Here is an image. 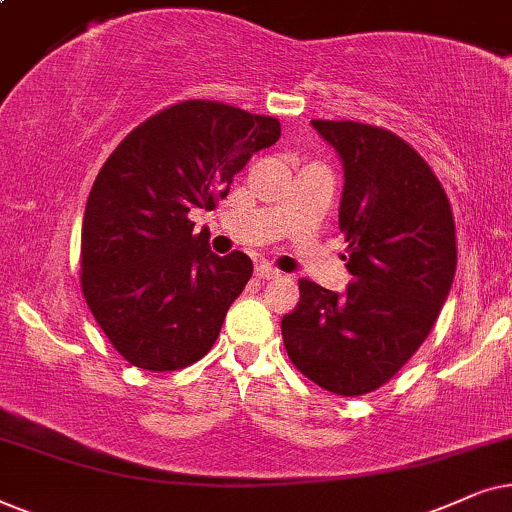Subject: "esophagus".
Returning <instances> with one entry per match:
<instances>
[{
    "label": "esophagus",
    "mask_w": 512,
    "mask_h": 512,
    "mask_svg": "<svg viewBox=\"0 0 512 512\" xmlns=\"http://www.w3.org/2000/svg\"><path fill=\"white\" fill-rule=\"evenodd\" d=\"M255 276L260 278V281H276V278H281L283 274L278 269L271 267V264H257Z\"/></svg>",
    "instance_id": "esophagus-1"
}]
</instances>
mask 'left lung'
Returning <instances> with one entry per match:
<instances>
[{"label":"left lung","mask_w":512,"mask_h":512,"mask_svg":"<svg viewBox=\"0 0 512 512\" xmlns=\"http://www.w3.org/2000/svg\"><path fill=\"white\" fill-rule=\"evenodd\" d=\"M344 166L339 229L349 243L344 295L299 281L283 316L285 351L304 377L337 395L384 386L440 316L456 271L449 199L431 166L386 128L313 119Z\"/></svg>","instance_id":"left-lung-1"}]
</instances>
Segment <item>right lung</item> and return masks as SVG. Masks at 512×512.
<instances>
[{"mask_svg": "<svg viewBox=\"0 0 512 512\" xmlns=\"http://www.w3.org/2000/svg\"><path fill=\"white\" fill-rule=\"evenodd\" d=\"M281 138L274 117L185 100L142 121L95 177L81 227V290L124 360L180 370L213 349L252 276L241 250L215 255L189 210L215 208L234 175Z\"/></svg>", "mask_w": 512, "mask_h": 512, "instance_id": "obj_1", "label": "right lung"}]
</instances>
